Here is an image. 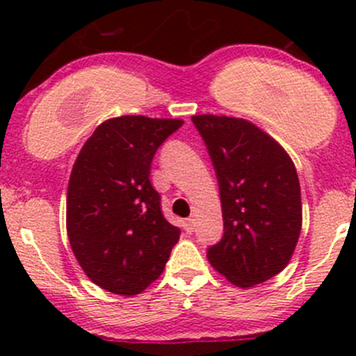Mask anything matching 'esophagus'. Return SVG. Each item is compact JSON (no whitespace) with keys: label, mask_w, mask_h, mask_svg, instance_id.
I'll list each match as a JSON object with an SVG mask.
<instances>
[{"label":"esophagus","mask_w":356,"mask_h":356,"mask_svg":"<svg viewBox=\"0 0 356 356\" xmlns=\"http://www.w3.org/2000/svg\"><path fill=\"white\" fill-rule=\"evenodd\" d=\"M184 229H186V232H189V234H191V232L195 231V218H188V220L184 222Z\"/></svg>","instance_id":"34e87169"}]
</instances>
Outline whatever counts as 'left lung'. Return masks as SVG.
Instances as JSON below:
<instances>
[{
    "mask_svg": "<svg viewBox=\"0 0 356 356\" xmlns=\"http://www.w3.org/2000/svg\"><path fill=\"white\" fill-rule=\"evenodd\" d=\"M217 174L224 236L208 248L211 267L238 288L284 270L301 232L296 168L284 148L253 122L193 115Z\"/></svg>",
    "mask_w": 356,
    "mask_h": 356,
    "instance_id": "1",
    "label": "left lung"
}]
</instances>
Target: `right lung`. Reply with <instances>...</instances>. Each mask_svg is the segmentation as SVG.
<instances>
[{
    "mask_svg": "<svg viewBox=\"0 0 356 356\" xmlns=\"http://www.w3.org/2000/svg\"><path fill=\"white\" fill-rule=\"evenodd\" d=\"M181 118L122 115L102 122L84 143L67 189V234L84 274L120 296L155 282L179 231L161 213L149 181L158 146Z\"/></svg>",
    "mask_w": 356,
    "mask_h": 356,
    "instance_id": "1",
    "label": "right lung"
}]
</instances>
